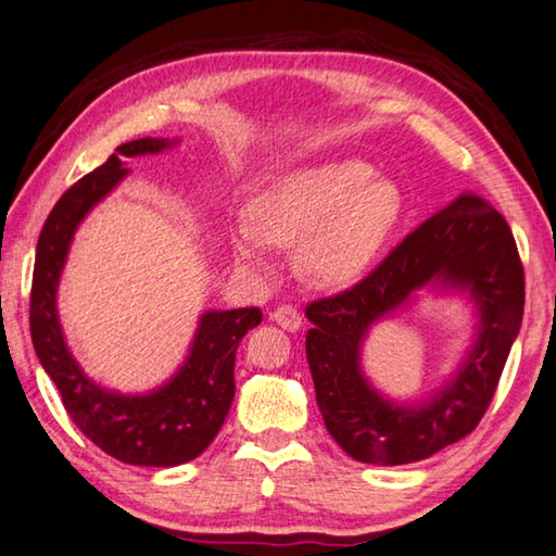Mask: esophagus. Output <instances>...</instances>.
Masks as SVG:
<instances>
[{
	"instance_id": "34e87169",
	"label": "esophagus",
	"mask_w": 556,
	"mask_h": 556,
	"mask_svg": "<svg viewBox=\"0 0 556 556\" xmlns=\"http://www.w3.org/2000/svg\"><path fill=\"white\" fill-rule=\"evenodd\" d=\"M271 320H275L281 330L287 332H296L301 330V313L293 308V306H279L275 313H271Z\"/></svg>"
}]
</instances>
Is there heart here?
Masks as SVG:
<instances>
[{
  "label": "heart",
  "instance_id": "heart-1",
  "mask_svg": "<svg viewBox=\"0 0 556 556\" xmlns=\"http://www.w3.org/2000/svg\"><path fill=\"white\" fill-rule=\"evenodd\" d=\"M405 214L400 185L366 161L337 159L277 173L248 204V222L228 228L236 263L267 271V245L293 248L308 285L342 289L362 279Z\"/></svg>",
  "mask_w": 556,
  "mask_h": 556
}]
</instances>
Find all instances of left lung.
Returning <instances> with one entry per match:
<instances>
[{
    "label": "left lung",
    "mask_w": 556,
    "mask_h": 556,
    "mask_svg": "<svg viewBox=\"0 0 556 556\" xmlns=\"http://www.w3.org/2000/svg\"><path fill=\"white\" fill-rule=\"evenodd\" d=\"M424 292L463 295L473 337L448 379L421 401L386 396L365 376L367 332ZM526 303L514 233L494 206L463 194L412 231L364 281L306 308V356L330 437L358 463L427 460L467 437L494 397Z\"/></svg>",
    "instance_id": "obj_1"
}]
</instances>
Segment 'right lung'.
I'll use <instances>...</instances> for the list:
<instances>
[{
	"label": "right lung",
	"mask_w": 556,
	"mask_h": 556,
	"mask_svg": "<svg viewBox=\"0 0 556 556\" xmlns=\"http://www.w3.org/2000/svg\"><path fill=\"white\" fill-rule=\"evenodd\" d=\"M180 139L144 137L117 147L89 176L62 194L42 226L30 289V337L40 366L62 395L76 427L119 463L176 467L214 441L231 409L238 342L263 320L260 308L204 311L178 371L147 393H119L96 383L76 362L58 313V289L76 228L127 170V159L161 154Z\"/></svg>",
	"instance_id": "obj_1"
}]
</instances>
